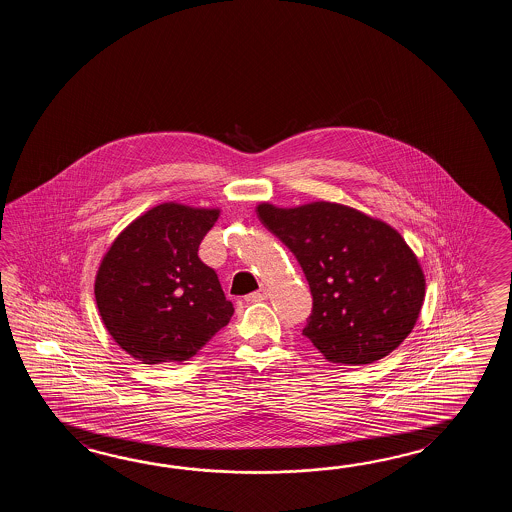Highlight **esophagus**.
<instances>
[{
	"label": "esophagus",
	"mask_w": 512,
	"mask_h": 512,
	"mask_svg": "<svg viewBox=\"0 0 512 512\" xmlns=\"http://www.w3.org/2000/svg\"><path fill=\"white\" fill-rule=\"evenodd\" d=\"M265 298H267V291L260 289V291H256V293L247 294V296H245V302L252 304V302H261V300H265Z\"/></svg>",
	"instance_id": "34e87169"
}]
</instances>
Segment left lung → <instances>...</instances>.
I'll return each mask as SVG.
<instances>
[{"label":"left lung","mask_w":512,"mask_h":512,"mask_svg":"<svg viewBox=\"0 0 512 512\" xmlns=\"http://www.w3.org/2000/svg\"><path fill=\"white\" fill-rule=\"evenodd\" d=\"M256 212L304 271L313 311L302 333L329 362L371 364L412 333L425 274L388 223L327 201L294 208L261 203Z\"/></svg>","instance_id":"obj_1"}]
</instances>
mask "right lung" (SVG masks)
<instances>
[{
    "label": "right lung",
    "mask_w": 512,
    "mask_h": 512,
    "mask_svg": "<svg viewBox=\"0 0 512 512\" xmlns=\"http://www.w3.org/2000/svg\"><path fill=\"white\" fill-rule=\"evenodd\" d=\"M218 208L157 205L120 232L98 267L95 298L109 335L142 364L192 359L234 315L197 251Z\"/></svg>",
    "instance_id": "obj_1"
}]
</instances>
